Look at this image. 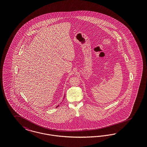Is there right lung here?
<instances>
[{
    "mask_svg": "<svg viewBox=\"0 0 147 147\" xmlns=\"http://www.w3.org/2000/svg\"><path fill=\"white\" fill-rule=\"evenodd\" d=\"M64 97H65V96H64ZM58 106H59V105H58V106H57V107H58Z\"/></svg>",
    "mask_w": 147,
    "mask_h": 147,
    "instance_id": "obj_1",
    "label": "right lung"
}]
</instances>
